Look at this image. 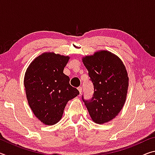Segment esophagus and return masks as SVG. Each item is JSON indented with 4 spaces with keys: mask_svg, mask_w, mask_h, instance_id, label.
Segmentation results:
<instances>
[{
    "mask_svg": "<svg viewBox=\"0 0 155 155\" xmlns=\"http://www.w3.org/2000/svg\"><path fill=\"white\" fill-rule=\"evenodd\" d=\"M78 91H79V93L81 94V92H82V87H78Z\"/></svg>",
    "mask_w": 155,
    "mask_h": 155,
    "instance_id": "obj_1",
    "label": "esophagus"
}]
</instances>
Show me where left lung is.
Instances as JSON below:
<instances>
[{
  "label": "left lung",
  "instance_id": "1",
  "mask_svg": "<svg viewBox=\"0 0 155 155\" xmlns=\"http://www.w3.org/2000/svg\"><path fill=\"white\" fill-rule=\"evenodd\" d=\"M82 61L94 87L90 101H83L91 120L97 124L111 121L118 115L125 103L128 77L124 64L108 51H98L83 57Z\"/></svg>",
  "mask_w": 155,
  "mask_h": 155
}]
</instances>
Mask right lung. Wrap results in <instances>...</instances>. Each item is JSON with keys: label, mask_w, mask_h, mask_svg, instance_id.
I'll return each mask as SVG.
<instances>
[{"label": "right lung", "mask_w": 155, "mask_h": 155, "mask_svg": "<svg viewBox=\"0 0 155 155\" xmlns=\"http://www.w3.org/2000/svg\"><path fill=\"white\" fill-rule=\"evenodd\" d=\"M69 59V56L44 52L26 70L24 85L28 105L37 118L46 125L57 124L68 102L79 94L64 73Z\"/></svg>", "instance_id": "1"}]
</instances>
